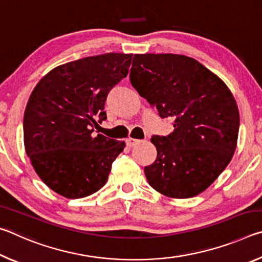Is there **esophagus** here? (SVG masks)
Listing matches in <instances>:
<instances>
[{
	"mask_svg": "<svg viewBox=\"0 0 262 262\" xmlns=\"http://www.w3.org/2000/svg\"><path fill=\"white\" fill-rule=\"evenodd\" d=\"M139 140H135V139H132V137H128V139L126 140V144L128 145V147H134L135 144L139 143Z\"/></svg>",
	"mask_w": 262,
	"mask_h": 262,
	"instance_id": "esophagus-1",
	"label": "esophagus"
}]
</instances>
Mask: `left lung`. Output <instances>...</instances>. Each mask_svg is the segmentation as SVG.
<instances>
[{
    "label": "left lung",
    "mask_w": 262,
    "mask_h": 262,
    "mask_svg": "<svg viewBox=\"0 0 262 262\" xmlns=\"http://www.w3.org/2000/svg\"><path fill=\"white\" fill-rule=\"evenodd\" d=\"M132 85L173 119L174 130L151 137L157 158L144 167L148 183L168 198L202 193L231 161L237 145L239 112L225 83L192 57L135 54Z\"/></svg>",
    "instance_id": "1"
}]
</instances>
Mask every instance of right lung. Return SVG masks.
I'll list each match as a JSON object with an SVG mask.
<instances>
[{
  "label": "right lung",
  "instance_id": "1",
  "mask_svg": "<svg viewBox=\"0 0 262 262\" xmlns=\"http://www.w3.org/2000/svg\"><path fill=\"white\" fill-rule=\"evenodd\" d=\"M133 54L107 53L61 64L33 89L23 121L25 151L40 179L68 199L107 181L125 142L94 134L108 92L128 74Z\"/></svg>",
  "mask_w": 262,
  "mask_h": 262
}]
</instances>
